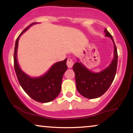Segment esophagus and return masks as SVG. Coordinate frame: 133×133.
<instances>
[{
	"label": "esophagus",
	"mask_w": 133,
	"mask_h": 133,
	"mask_svg": "<svg viewBox=\"0 0 133 133\" xmlns=\"http://www.w3.org/2000/svg\"><path fill=\"white\" fill-rule=\"evenodd\" d=\"M73 64H74V62H73L72 60L71 59H68L67 61V65L69 68H71L72 67Z\"/></svg>",
	"instance_id": "obj_1"
}]
</instances>
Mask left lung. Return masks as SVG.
Returning <instances> with one entry per match:
<instances>
[{"label": "left lung", "mask_w": 133, "mask_h": 133, "mask_svg": "<svg viewBox=\"0 0 133 133\" xmlns=\"http://www.w3.org/2000/svg\"><path fill=\"white\" fill-rule=\"evenodd\" d=\"M105 36L110 37L114 44V57L111 64L99 72H94L87 68L77 58V62L73 65L75 73L76 88L84 97L95 99L103 95L109 89L116 76L117 65V52L111 34L104 30Z\"/></svg>", "instance_id": "8db88e82"}]
</instances>
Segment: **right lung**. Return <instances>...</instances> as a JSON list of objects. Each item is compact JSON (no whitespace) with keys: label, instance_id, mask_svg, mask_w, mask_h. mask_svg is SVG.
Returning <instances> with one entry per match:
<instances>
[{"label":"right lung","instance_id":"obj_1","mask_svg":"<svg viewBox=\"0 0 133 133\" xmlns=\"http://www.w3.org/2000/svg\"><path fill=\"white\" fill-rule=\"evenodd\" d=\"M36 24L37 23L34 22L30 24L23 30L17 39L14 56V69L18 81L24 91L34 100L45 103L54 100L61 92L62 77L68 69L67 59L54 63L48 71L39 77H30L21 69L17 61L19 38L30 26Z\"/></svg>","mask_w":133,"mask_h":133}]
</instances>
